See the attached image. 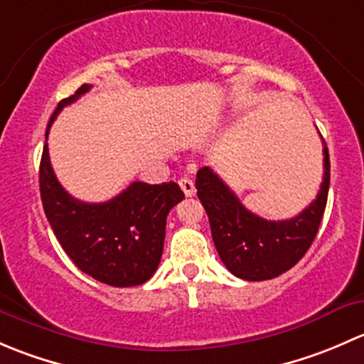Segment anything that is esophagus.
Returning a JSON list of instances; mask_svg holds the SVG:
<instances>
[{"mask_svg":"<svg viewBox=\"0 0 364 364\" xmlns=\"http://www.w3.org/2000/svg\"><path fill=\"white\" fill-rule=\"evenodd\" d=\"M179 186H181V190H183V192H185L186 197L196 196V185H193L192 179L181 178V179H179Z\"/></svg>","mask_w":364,"mask_h":364,"instance_id":"34e87169","label":"esophagus"}]
</instances>
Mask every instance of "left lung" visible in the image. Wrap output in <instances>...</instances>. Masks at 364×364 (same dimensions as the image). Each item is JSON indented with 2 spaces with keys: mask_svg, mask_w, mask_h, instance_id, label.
<instances>
[{
  "mask_svg": "<svg viewBox=\"0 0 364 364\" xmlns=\"http://www.w3.org/2000/svg\"><path fill=\"white\" fill-rule=\"evenodd\" d=\"M324 178L317 199L289 220H266L248 211L236 193L209 167L199 168L197 197L208 213L213 243L237 278L262 282L280 277L306 253L317 236L329 192V151L324 137Z\"/></svg>",
  "mask_w": 364,
  "mask_h": 364,
  "instance_id": "obj_1",
  "label": "left lung"
}]
</instances>
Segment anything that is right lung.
Segmentation results:
<instances>
[{
  "label": "right lung",
  "instance_id": "right-lung-1",
  "mask_svg": "<svg viewBox=\"0 0 364 364\" xmlns=\"http://www.w3.org/2000/svg\"><path fill=\"white\" fill-rule=\"evenodd\" d=\"M90 87L82 84L50 116L40 160V196L58 241L82 273L112 287H134L155 274L164 252L167 215L185 193L174 181H134L107 203L87 204L73 199L60 185L47 148L49 128L61 109Z\"/></svg>",
  "mask_w": 364,
  "mask_h": 364
}]
</instances>
